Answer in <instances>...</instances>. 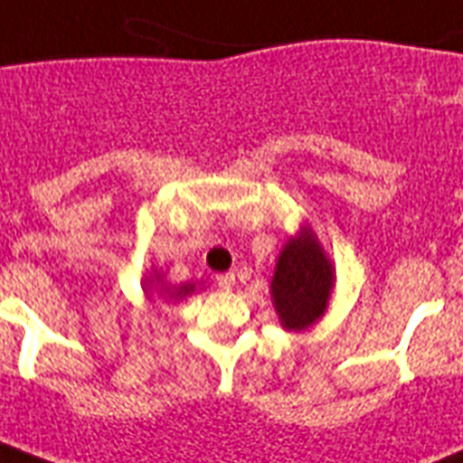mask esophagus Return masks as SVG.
<instances>
[{"instance_id": "34e87169", "label": "esophagus", "mask_w": 463, "mask_h": 463, "mask_svg": "<svg viewBox=\"0 0 463 463\" xmlns=\"http://www.w3.org/2000/svg\"><path fill=\"white\" fill-rule=\"evenodd\" d=\"M216 287L221 288V291H231V288L235 287V277H232V274H218Z\"/></svg>"}]
</instances>
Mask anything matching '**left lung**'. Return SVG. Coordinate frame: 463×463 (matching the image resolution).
Instances as JSON below:
<instances>
[{"label":"left lung","instance_id":"obj_1","mask_svg":"<svg viewBox=\"0 0 463 463\" xmlns=\"http://www.w3.org/2000/svg\"><path fill=\"white\" fill-rule=\"evenodd\" d=\"M333 288V267L310 232L288 240L271 279V296L281 326L306 330L327 308Z\"/></svg>","mask_w":463,"mask_h":463}]
</instances>
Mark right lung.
<instances>
[{
    "label": "right lung",
    "instance_id": "obj_1",
    "mask_svg": "<svg viewBox=\"0 0 463 463\" xmlns=\"http://www.w3.org/2000/svg\"><path fill=\"white\" fill-rule=\"evenodd\" d=\"M192 291H194L192 284H184V287L176 288V296H186V294H192Z\"/></svg>",
    "mask_w": 463,
    "mask_h": 463
}]
</instances>
